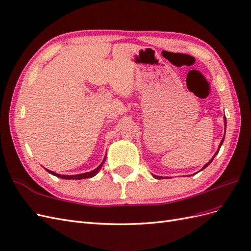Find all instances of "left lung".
Listing matches in <instances>:
<instances>
[{"label":"left lung","mask_w":251,"mask_h":251,"mask_svg":"<svg viewBox=\"0 0 251 251\" xmlns=\"http://www.w3.org/2000/svg\"><path fill=\"white\" fill-rule=\"evenodd\" d=\"M224 123H225V126H226V117H224ZM224 136H225V135H224ZM223 141H224V138L222 139L221 143H220V146H219V149H218V151H217V153H216V155H217V154L219 153V150H220V148H221V146H222V143H223ZM216 155H215L214 157H212V158L210 159V160H209V162H208V163H206V164H205V165L203 166V169H202V170H204L205 168H207V166H208V165H209V164L211 163V161H212V160H214V158L216 157ZM202 170H201V171H202ZM154 177H155L156 179H160V177H159V176H155V175H154ZM161 178H162V177H161Z\"/></svg>","instance_id":"1"}]
</instances>
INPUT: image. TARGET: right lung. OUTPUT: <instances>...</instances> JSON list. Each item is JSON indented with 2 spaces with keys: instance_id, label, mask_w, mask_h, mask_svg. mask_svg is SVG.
<instances>
[{
  "instance_id": "add662e5",
  "label": "right lung",
  "mask_w": 251,
  "mask_h": 251,
  "mask_svg": "<svg viewBox=\"0 0 251 251\" xmlns=\"http://www.w3.org/2000/svg\"><path fill=\"white\" fill-rule=\"evenodd\" d=\"M104 160H105V158L103 159V161L100 163V165L98 166L97 169H95L94 171L89 172V173H85V174L74 175V176H73V175H72V176H69V175H58V174H56V173H54V172H51V171H48V170H46V171H48V172H49L50 174H52V175H54V176H56V177H58V178H63V179H76V180H80V179H86V178H92V177H94L95 175L97 174V172L101 169V166H102Z\"/></svg>"
}]
</instances>
